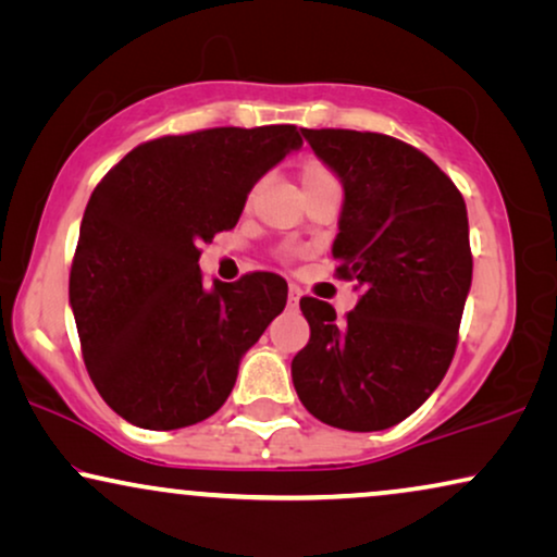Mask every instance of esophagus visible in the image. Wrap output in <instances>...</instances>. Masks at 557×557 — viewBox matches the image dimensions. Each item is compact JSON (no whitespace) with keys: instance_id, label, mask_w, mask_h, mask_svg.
<instances>
[{"instance_id":"esophagus-1","label":"esophagus","mask_w":557,"mask_h":557,"mask_svg":"<svg viewBox=\"0 0 557 557\" xmlns=\"http://www.w3.org/2000/svg\"><path fill=\"white\" fill-rule=\"evenodd\" d=\"M300 287L298 285H290V287H287V306H290V308H295V306H298V302H300Z\"/></svg>"}]
</instances>
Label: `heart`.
<instances>
[{"instance_id": "1", "label": "heart", "mask_w": 557, "mask_h": 557, "mask_svg": "<svg viewBox=\"0 0 557 557\" xmlns=\"http://www.w3.org/2000/svg\"><path fill=\"white\" fill-rule=\"evenodd\" d=\"M300 181H302V188H306V193L323 190V188H338L336 173H333L331 165H325V162L318 160V158H310V160L302 162ZM259 185H262V183H257L255 188H251L249 201H251V198H255V193L259 190Z\"/></svg>"}]
</instances>
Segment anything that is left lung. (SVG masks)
Wrapping results in <instances>:
<instances>
[{"instance_id":"obj_1","label":"left lung","mask_w":557,"mask_h":557,"mask_svg":"<svg viewBox=\"0 0 557 557\" xmlns=\"http://www.w3.org/2000/svg\"><path fill=\"white\" fill-rule=\"evenodd\" d=\"M302 137L344 181L333 259L361 300L338 321L329 302L300 298L310 341L293 359V384L325 425L372 433L418 410L454 361L473 270L469 216L454 181L403 139Z\"/></svg>"}]
</instances>
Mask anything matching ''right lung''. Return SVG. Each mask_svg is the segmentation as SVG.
Here are the masks:
<instances>
[{
  "mask_svg": "<svg viewBox=\"0 0 557 557\" xmlns=\"http://www.w3.org/2000/svg\"><path fill=\"white\" fill-rule=\"evenodd\" d=\"M302 145L295 124L165 135L124 154L96 185L71 264L81 351L111 410L147 430L211 418L239 361L287 302L274 272L209 290L201 244L234 228L247 193Z\"/></svg>",
  "mask_w": 557,
  "mask_h": 557,
  "instance_id": "right-lung-1",
  "label": "right lung"
}]
</instances>
